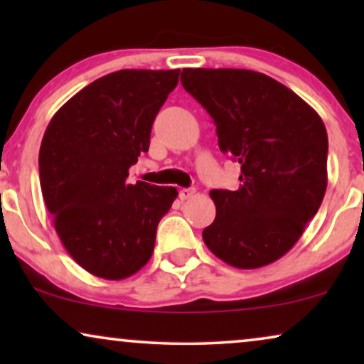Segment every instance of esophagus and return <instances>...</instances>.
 I'll use <instances>...</instances> for the list:
<instances>
[{
    "label": "esophagus",
    "mask_w": 364,
    "mask_h": 364,
    "mask_svg": "<svg viewBox=\"0 0 364 364\" xmlns=\"http://www.w3.org/2000/svg\"><path fill=\"white\" fill-rule=\"evenodd\" d=\"M193 193H196V188H181L178 197H181V200H187V198H191Z\"/></svg>",
    "instance_id": "1"
}]
</instances>
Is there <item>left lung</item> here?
Returning a JSON list of instances; mask_svg holds the SVG:
<instances>
[{
    "label": "left lung",
    "instance_id": "1",
    "mask_svg": "<svg viewBox=\"0 0 364 364\" xmlns=\"http://www.w3.org/2000/svg\"><path fill=\"white\" fill-rule=\"evenodd\" d=\"M181 81L215 122L220 151L242 171L237 191H210L217 215L203 242L235 268L273 263L298 242L325 197V124L267 74L187 68Z\"/></svg>",
    "mask_w": 364,
    "mask_h": 364
}]
</instances>
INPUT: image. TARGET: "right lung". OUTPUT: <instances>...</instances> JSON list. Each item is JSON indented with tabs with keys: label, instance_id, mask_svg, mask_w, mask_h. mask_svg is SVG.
<instances>
[{
	"label": "right lung",
	"instance_id": "obj_1",
	"mask_svg": "<svg viewBox=\"0 0 364 364\" xmlns=\"http://www.w3.org/2000/svg\"><path fill=\"white\" fill-rule=\"evenodd\" d=\"M181 69H122L96 79L54 114L39 149V181L54 228L84 270L124 280L149 262L176 187L127 183L149 151L154 119Z\"/></svg>",
	"mask_w": 364,
	"mask_h": 364
}]
</instances>
